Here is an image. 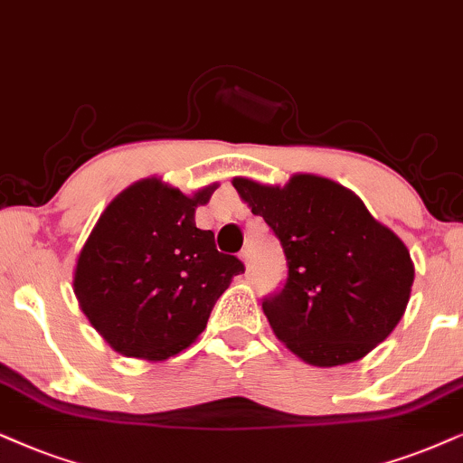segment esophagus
Returning a JSON list of instances; mask_svg holds the SVG:
<instances>
[{
  "label": "esophagus",
  "instance_id": "esophagus-1",
  "mask_svg": "<svg viewBox=\"0 0 463 463\" xmlns=\"http://www.w3.org/2000/svg\"><path fill=\"white\" fill-rule=\"evenodd\" d=\"M239 259L243 260V265L250 269V260H251V254H250V250H241V254H239Z\"/></svg>",
  "mask_w": 463,
  "mask_h": 463
}]
</instances>
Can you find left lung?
<instances>
[{
	"label": "left lung",
	"mask_w": 463,
	"mask_h": 463,
	"mask_svg": "<svg viewBox=\"0 0 463 463\" xmlns=\"http://www.w3.org/2000/svg\"><path fill=\"white\" fill-rule=\"evenodd\" d=\"M232 185L282 243L288 278L262 301L279 342L316 367L354 363L395 329L411 301V251L353 190L309 173L286 185Z\"/></svg>",
	"instance_id": "obj_1"
}]
</instances>
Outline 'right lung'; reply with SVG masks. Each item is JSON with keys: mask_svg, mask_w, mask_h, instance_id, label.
Returning <instances> with one entry per match:
<instances>
[{"mask_svg": "<svg viewBox=\"0 0 463 463\" xmlns=\"http://www.w3.org/2000/svg\"><path fill=\"white\" fill-rule=\"evenodd\" d=\"M215 188L188 196L157 177L134 181L91 228L72 288L87 320L117 353L145 361L179 354L243 273L237 256L215 250L212 231L196 228V207Z\"/></svg>", "mask_w": 463, "mask_h": 463, "instance_id": "right-lung-1", "label": "right lung"}]
</instances>
